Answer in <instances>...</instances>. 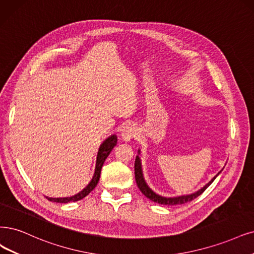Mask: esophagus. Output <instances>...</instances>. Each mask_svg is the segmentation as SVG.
Masks as SVG:
<instances>
[{"label": "esophagus", "instance_id": "obj_1", "mask_svg": "<svg viewBox=\"0 0 254 254\" xmlns=\"http://www.w3.org/2000/svg\"><path fill=\"white\" fill-rule=\"evenodd\" d=\"M138 135V128L135 127V125L127 124L122 127L121 128V137L126 141H129L133 138H135Z\"/></svg>", "mask_w": 254, "mask_h": 254}]
</instances>
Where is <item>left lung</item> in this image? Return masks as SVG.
<instances>
[{"instance_id":"left-lung-1","label":"left lung","mask_w":254,"mask_h":254,"mask_svg":"<svg viewBox=\"0 0 254 254\" xmlns=\"http://www.w3.org/2000/svg\"><path fill=\"white\" fill-rule=\"evenodd\" d=\"M221 173V172H220ZM219 173V174H220ZM218 174V175H219ZM218 175L213 177L211 181H209L207 184H206L203 189H201L200 190H198L194 193L191 194H187V195H181V196H175V198H165V196H161L157 194L156 192H154L149 187L146 185L144 179H143V175H142V168H141V162H140V158L139 156L136 157V160H135V179H136V183L138 185V189L141 190V192L148 198L149 200H152L153 202L159 203V204H162V205H168V206H172V205H178V204H184L187 202H190L193 199H195L196 196H199L200 194H202L205 190L207 189V187L214 181L215 178L218 177Z\"/></svg>"}]
</instances>
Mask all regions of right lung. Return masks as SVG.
<instances>
[{
    "label": "right lung",
    "instance_id": "obj_1",
    "mask_svg": "<svg viewBox=\"0 0 254 254\" xmlns=\"http://www.w3.org/2000/svg\"><path fill=\"white\" fill-rule=\"evenodd\" d=\"M117 144V137L115 135H112L111 137H109L105 142H103L100 147L99 151L97 154V160H96V167H95V173H94L93 179L91 180V182L88 184V186L86 189H83L80 192H78L77 194L69 196V198H48L46 196L47 199L52 202H56V203H69V202H75V201H79L81 199H83L84 196L88 195L97 185L99 178H100V172H101V167L105 163L106 159L108 158V156L110 155V153L112 152V149L114 148V146Z\"/></svg>",
    "mask_w": 254,
    "mask_h": 254
}]
</instances>
